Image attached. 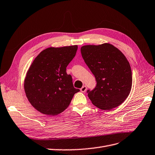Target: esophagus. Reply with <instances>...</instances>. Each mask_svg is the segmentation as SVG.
I'll list each match as a JSON object with an SVG mask.
<instances>
[{"label": "esophagus", "instance_id": "obj_1", "mask_svg": "<svg viewBox=\"0 0 155 155\" xmlns=\"http://www.w3.org/2000/svg\"><path fill=\"white\" fill-rule=\"evenodd\" d=\"M86 90H87V87H86L85 85H83V86L81 88V89H80V91H81L82 92H85L86 91Z\"/></svg>", "mask_w": 155, "mask_h": 155}]
</instances>
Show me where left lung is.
<instances>
[{"label": "left lung", "instance_id": "left-lung-1", "mask_svg": "<svg viewBox=\"0 0 155 155\" xmlns=\"http://www.w3.org/2000/svg\"><path fill=\"white\" fill-rule=\"evenodd\" d=\"M81 53L97 82L93 90L87 91L92 104L103 110L121 105L128 97L133 81L125 56L109 43L83 46Z\"/></svg>", "mask_w": 155, "mask_h": 155}]
</instances>
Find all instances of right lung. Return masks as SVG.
I'll return each mask as SVG.
<instances>
[{"label": "right lung", "mask_w": 155, "mask_h": 155, "mask_svg": "<svg viewBox=\"0 0 155 155\" xmlns=\"http://www.w3.org/2000/svg\"><path fill=\"white\" fill-rule=\"evenodd\" d=\"M78 46L48 48L37 56L28 70L25 91L35 109L50 116L57 115L70 105L79 89L74 87L67 67L76 55Z\"/></svg>", "instance_id": "obj_1"}]
</instances>
